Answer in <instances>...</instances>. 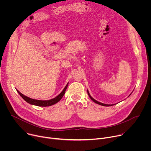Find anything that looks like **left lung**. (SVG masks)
I'll return each instance as SVG.
<instances>
[{"label": "left lung", "mask_w": 151, "mask_h": 151, "mask_svg": "<svg viewBox=\"0 0 151 151\" xmlns=\"http://www.w3.org/2000/svg\"><path fill=\"white\" fill-rule=\"evenodd\" d=\"M87 93H88V96H89V97H90V99L94 102V103H97V104H100V105H101V106H112V105H115V104H104V103H100V102H99V101H97V100H96L95 99H94L91 96H90V93H89V91L87 90ZM131 95V94H130V96Z\"/></svg>", "instance_id": "obj_1"}]
</instances>
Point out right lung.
I'll use <instances>...</instances> for the list:
<instances>
[{"instance_id": "obj_1", "label": "right lung", "mask_w": 151, "mask_h": 151, "mask_svg": "<svg viewBox=\"0 0 151 151\" xmlns=\"http://www.w3.org/2000/svg\"><path fill=\"white\" fill-rule=\"evenodd\" d=\"M68 83H67V85H66V87H64V88L63 89V90L61 91V93L58 94L57 97H55L54 99H52L51 100H35V99H31L30 97H28L26 96H24V94H21L18 90H17V92L18 93V94L21 96V97H22L26 101H27V103H29L30 104L32 105H35V106H42V107H46V106H52L55 103H57V102H58L63 97L64 94H65V91L67 89V87L68 86Z\"/></svg>"}]
</instances>
